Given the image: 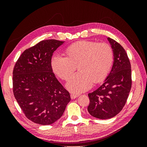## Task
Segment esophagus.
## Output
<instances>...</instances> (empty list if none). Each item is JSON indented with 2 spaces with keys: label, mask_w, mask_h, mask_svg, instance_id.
<instances>
[{
  "label": "esophagus",
  "mask_w": 147,
  "mask_h": 147,
  "mask_svg": "<svg viewBox=\"0 0 147 147\" xmlns=\"http://www.w3.org/2000/svg\"><path fill=\"white\" fill-rule=\"evenodd\" d=\"M78 97V95H77V94H71L70 95V97H71V99H75V98H77V97Z\"/></svg>",
  "instance_id": "esophagus-1"
}]
</instances>
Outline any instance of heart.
Segmentation results:
<instances>
[{"mask_svg":"<svg viewBox=\"0 0 147 147\" xmlns=\"http://www.w3.org/2000/svg\"><path fill=\"white\" fill-rule=\"evenodd\" d=\"M67 56L55 55L51 59L52 69L63 80L68 79L78 65L79 72L70 78L66 88L78 94L87 91L93 84L102 82L113 63V51L107 43L83 40L73 43L66 50Z\"/></svg>","mask_w":147,"mask_h":147,"instance_id":"b5f03b06","label":"heart"}]
</instances>
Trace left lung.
<instances>
[{
	"mask_svg": "<svg viewBox=\"0 0 147 147\" xmlns=\"http://www.w3.org/2000/svg\"><path fill=\"white\" fill-rule=\"evenodd\" d=\"M113 51L112 70L102 85L89 93L88 111L91 116L106 119L118 114L125 105L131 88V67L126 51L117 42L107 38Z\"/></svg>",
	"mask_w": 147,
	"mask_h": 147,
	"instance_id": "8db88e82",
	"label": "left lung"
}]
</instances>
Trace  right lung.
Listing matches in <instances>:
<instances>
[{
  "mask_svg": "<svg viewBox=\"0 0 147 147\" xmlns=\"http://www.w3.org/2000/svg\"><path fill=\"white\" fill-rule=\"evenodd\" d=\"M64 42L55 39L40 42L22 53L13 69V94L26 117L35 123H54L70 101L69 92L51 67L53 53Z\"/></svg>",
  "mask_w": 147,
  "mask_h": 147,
  "instance_id": "obj_1",
  "label": "right lung"
}]
</instances>
